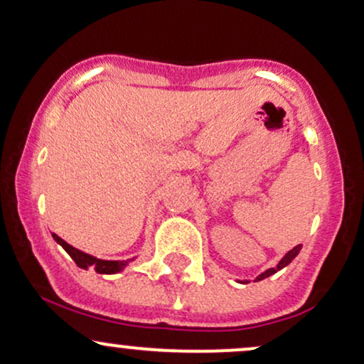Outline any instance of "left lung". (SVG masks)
Wrapping results in <instances>:
<instances>
[{"label":"left lung","mask_w":364,"mask_h":364,"mask_svg":"<svg viewBox=\"0 0 364 364\" xmlns=\"http://www.w3.org/2000/svg\"><path fill=\"white\" fill-rule=\"evenodd\" d=\"M302 250V245H297L295 246V248H291L289 253H285V257L280 259V262H278L275 267L273 268H268V270H264L263 273H259V275L255 278V282H259V280H264V278H268L270 275H273V273H277L278 270H282V268H285L287 264L289 263H291V259H294L295 257H297L299 255V251ZM241 284H248V280H241Z\"/></svg>","instance_id":"obj_1"}]
</instances>
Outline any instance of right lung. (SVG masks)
Listing matches in <instances>:
<instances>
[{
    "label": "right lung",
    "instance_id": "add662e5",
    "mask_svg": "<svg viewBox=\"0 0 364 364\" xmlns=\"http://www.w3.org/2000/svg\"><path fill=\"white\" fill-rule=\"evenodd\" d=\"M52 237L57 241L58 245L62 246V248L67 251V253H69V257L74 259L75 264H77L79 268H84V270H89V268H92V270H96L97 273H102V275H113V273L123 272L124 268L128 267V263L133 262V258L132 259H101V258H96V257H92V255L84 253V251L74 248L73 245L67 243V241L62 240L60 236H57L55 232H53Z\"/></svg>",
    "mask_w": 364,
    "mask_h": 364
}]
</instances>
